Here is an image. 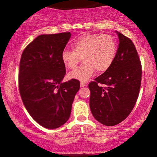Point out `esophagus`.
I'll list each match as a JSON object with an SVG mask.
<instances>
[{"label": "esophagus", "mask_w": 157, "mask_h": 157, "mask_svg": "<svg viewBox=\"0 0 157 157\" xmlns=\"http://www.w3.org/2000/svg\"><path fill=\"white\" fill-rule=\"evenodd\" d=\"M86 86V84L84 82H80V87H85Z\"/></svg>", "instance_id": "34e87169"}]
</instances>
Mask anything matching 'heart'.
<instances>
[{
	"label": "heart",
	"mask_w": 157,
	"mask_h": 157,
	"mask_svg": "<svg viewBox=\"0 0 157 157\" xmlns=\"http://www.w3.org/2000/svg\"><path fill=\"white\" fill-rule=\"evenodd\" d=\"M73 51L64 50L61 55L63 63L73 69L82 58L83 65L68 73L71 80L86 82L94 75L95 71L104 73L114 61L117 45L110 35L86 33L75 40L71 44Z\"/></svg>",
	"instance_id": "1"
}]
</instances>
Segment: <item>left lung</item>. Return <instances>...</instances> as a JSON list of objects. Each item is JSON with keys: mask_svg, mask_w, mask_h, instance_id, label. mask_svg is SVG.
<instances>
[{"mask_svg": "<svg viewBox=\"0 0 157 157\" xmlns=\"http://www.w3.org/2000/svg\"><path fill=\"white\" fill-rule=\"evenodd\" d=\"M117 34L119 46L113 64L89 84L91 113L97 121L107 126L117 125L130 114L141 86V62L134 44L120 32Z\"/></svg>", "mask_w": 157, "mask_h": 157, "instance_id": "left-lung-1", "label": "left lung"}]
</instances>
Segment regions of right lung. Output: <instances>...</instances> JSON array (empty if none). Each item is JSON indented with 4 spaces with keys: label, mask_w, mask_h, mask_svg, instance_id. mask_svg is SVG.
Returning a JSON list of instances; mask_svg holds the SVG:
<instances>
[{
    "label": "right lung",
    "mask_w": 157,
    "mask_h": 157,
    "mask_svg": "<svg viewBox=\"0 0 157 157\" xmlns=\"http://www.w3.org/2000/svg\"><path fill=\"white\" fill-rule=\"evenodd\" d=\"M70 32L41 35L23 50L20 61L19 91L23 104L37 123L48 129L67 122L80 81L62 82L66 67L61 60Z\"/></svg>",
    "instance_id": "add662e5"
}]
</instances>
